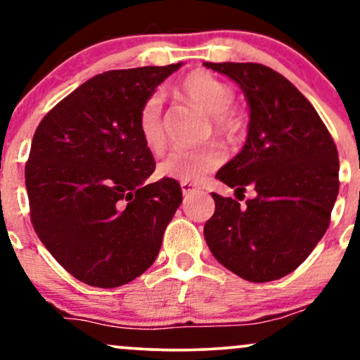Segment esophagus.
I'll use <instances>...</instances> for the list:
<instances>
[{"instance_id":"obj_1","label":"esophagus","mask_w":360,"mask_h":360,"mask_svg":"<svg viewBox=\"0 0 360 360\" xmlns=\"http://www.w3.org/2000/svg\"><path fill=\"white\" fill-rule=\"evenodd\" d=\"M181 189H183V194H191L194 191H200V188L193 183H181Z\"/></svg>"}]
</instances>
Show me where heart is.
Listing matches in <instances>:
<instances>
[{"mask_svg":"<svg viewBox=\"0 0 360 360\" xmlns=\"http://www.w3.org/2000/svg\"><path fill=\"white\" fill-rule=\"evenodd\" d=\"M186 100L198 106L206 117L213 118L218 134L233 137L240 131L242 122L229 108L233 103V89L217 79L212 74L191 72L181 84ZM164 100L159 93L152 94L143 103L139 113V131L143 143L150 152L159 154L166 147V135L162 127ZM225 152L218 143H206L198 148H179L159 164V174L183 183H201L208 172L220 166Z\"/></svg>","mask_w":360,"mask_h":360,"instance_id":"1","label":"heart"}]
</instances>
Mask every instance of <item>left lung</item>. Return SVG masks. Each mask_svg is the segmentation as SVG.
<instances>
[{
  "label": "left lung",
  "instance_id": "1",
  "mask_svg": "<svg viewBox=\"0 0 360 360\" xmlns=\"http://www.w3.org/2000/svg\"><path fill=\"white\" fill-rule=\"evenodd\" d=\"M203 65L232 79L249 106L245 143L217 179L235 193L255 191L243 208L213 193L205 240L214 259L242 279L284 278L328 229L338 194L337 147L311 103L279 72L252 62Z\"/></svg>",
  "mask_w": 360,
  "mask_h": 360
}]
</instances>
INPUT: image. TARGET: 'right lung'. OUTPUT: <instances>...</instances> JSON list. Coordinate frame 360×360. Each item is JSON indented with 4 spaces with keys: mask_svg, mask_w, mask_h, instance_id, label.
<instances>
[{
    "mask_svg": "<svg viewBox=\"0 0 360 360\" xmlns=\"http://www.w3.org/2000/svg\"><path fill=\"white\" fill-rule=\"evenodd\" d=\"M183 62L98 74L45 115L25 167L34 229L74 278L118 288L154 264L183 201L176 179L147 184L139 113Z\"/></svg>",
    "mask_w": 360,
    "mask_h": 360,
    "instance_id": "right-lung-1",
    "label": "right lung"
}]
</instances>
